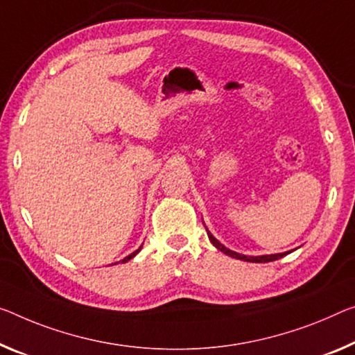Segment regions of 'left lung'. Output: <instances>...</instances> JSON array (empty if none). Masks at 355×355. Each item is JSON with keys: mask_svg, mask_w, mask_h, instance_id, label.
I'll return each mask as SVG.
<instances>
[{"mask_svg": "<svg viewBox=\"0 0 355 355\" xmlns=\"http://www.w3.org/2000/svg\"><path fill=\"white\" fill-rule=\"evenodd\" d=\"M206 232H208V228H206ZM208 236H209V239H211V243L214 244V246L220 250V252H223V254H227V255H230V257H233V259H238V260H244V261H255V263H266V261H272V260H277V259H281V257H284L286 254H272V255H260V257H248V255H241V254H238V252H233V250H230V249H227L225 246H223V244H220L219 241H217V239L212 236V234L208 232Z\"/></svg>", "mask_w": 355, "mask_h": 355, "instance_id": "1", "label": "left lung"}]
</instances>
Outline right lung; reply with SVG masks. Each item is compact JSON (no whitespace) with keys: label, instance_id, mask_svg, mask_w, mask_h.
<instances>
[{"label":"right lung","instance_id":"1","mask_svg":"<svg viewBox=\"0 0 355 355\" xmlns=\"http://www.w3.org/2000/svg\"><path fill=\"white\" fill-rule=\"evenodd\" d=\"M139 250H141V248H139V249H138V250H135V252H133V254H130V255H128V257H125V259H123V260H122V263H125V261H128V260H130V259H133V257H135V255H136V254H138V252H139Z\"/></svg>","mask_w":355,"mask_h":355}]
</instances>
